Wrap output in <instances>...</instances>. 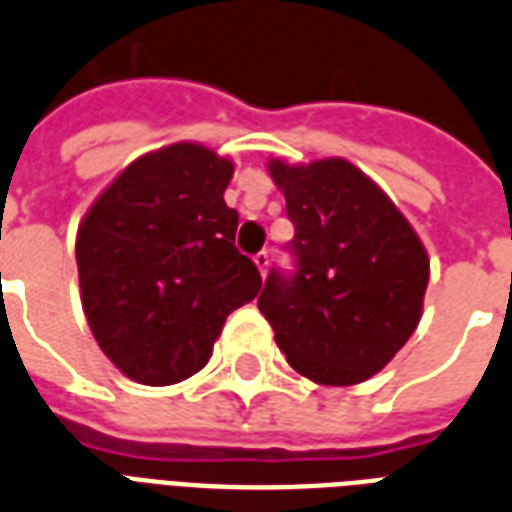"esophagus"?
I'll list each match as a JSON object with an SVG mask.
<instances>
[{"instance_id": "obj_1", "label": "esophagus", "mask_w": 512, "mask_h": 512, "mask_svg": "<svg viewBox=\"0 0 512 512\" xmlns=\"http://www.w3.org/2000/svg\"><path fill=\"white\" fill-rule=\"evenodd\" d=\"M255 265H257V271H260L265 276V271H268V252H257V255H255Z\"/></svg>"}]
</instances>
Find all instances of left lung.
Instances as JSON below:
<instances>
[{"instance_id":"1","label":"left lung","mask_w":512,"mask_h":512,"mask_svg":"<svg viewBox=\"0 0 512 512\" xmlns=\"http://www.w3.org/2000/svg\"><path fill=\"white\" fill-rule=\"evenodd\" d=\"M295 225V276L273 271L257 308L300 376L351 386L384 370L421 319L429 257L395 201L346 158L268 161Z\"/></svg>"}]
</instances>
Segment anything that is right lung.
I'll return each instance as SVG.
<instances>
[{
	"label": "right lung",
	"mask_w": 512,
	"mask_h": 512,
	"mask_svg": "<svg viewBox=\"0 0 512 512\" xmlns=\"http://www.w3.org/2000/svg\"><path fill=\"white\" fill-rule=\"evenodd\" d=\"M233 161L198 142L139 155L85 212L74 255L91 333L123 376L185 381L212 357L230 311L260 292L225 204Z\"/></svg>",
	"instance_id": "right-lung-1"
}]
</instances>
